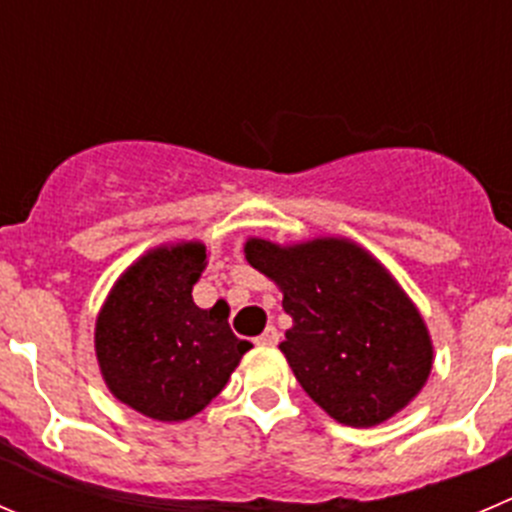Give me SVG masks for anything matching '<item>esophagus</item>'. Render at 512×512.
<instances>
[{"label":"esophagus","mask_w":512,"mask_h":512,"mask_svg":"<svg viewBox=\"0 0 512 512\" xmlns=\"http://www.w3.org/2000/svg\"><path fill=\"white\" fill-rule=\"evenodd\" d=\"M279 337L281 334L276 332V326H266L264 334L256 339V344H259V347H276V344H279Z\"/></svg>","instance_id":"1"}]
</instances>
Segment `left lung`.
<instances>
[{"mask_svg": "<svg viewBox=\"0 0 512 512\" xmlns=\"http://www.w3.org/2000/svg\"><path fill=\"white\" fill-rule=\"evenodd\" d=\"M246 261L284 294L294 319L279 344L316 405L347 427H374L422 392L430 329L387 266L352 238H248Z\"/></svg>", "mask_w": 512, "mask_h": 512, "instance_id": "8db88e82", "label": "left lung"}]
</instances>
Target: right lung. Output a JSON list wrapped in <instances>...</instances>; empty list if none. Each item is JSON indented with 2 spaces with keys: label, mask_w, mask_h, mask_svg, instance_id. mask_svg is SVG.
Listing matches in <instances>:
<instances>
[{
  "label": "right lung",
  "mask_w": 512,
  "mask_h": 512,
  "mask_svg": "<svg viewBox=\"0 0 512 512\" xmlns=\"http://www.w3.org/2000/svg\"><path fill=\"white\" fill-rule=\"evenodd\" d=\"M206 266L203 241L160 243L120 274L95 319L107 389L150 420L183 422L206 410L253 347L231 332L228 311L193 301Z\"/></svg>",
  "instance_id": "add662e5"
}]
</instances>
